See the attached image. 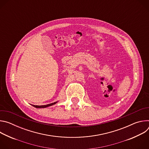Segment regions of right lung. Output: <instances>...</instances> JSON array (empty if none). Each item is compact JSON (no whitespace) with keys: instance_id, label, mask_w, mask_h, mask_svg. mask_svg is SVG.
Masks as SVG:
<instances>
[{"instance_id":"1","label":"right lung","mask_w":149,"mask_h":149,"mask_svg":"<svg viewBox=\"0 0 149 149\" xmlns=\"http://www.w3.org/2000/svg\"><path fill=\"white\" fill-rule=\"evenodd\" d=\"M56 103V102H54V103H51V104H47V105H33V106L36 108H45V107H49V106L52 105H54Z\"/></svg>"}]
</instances>
